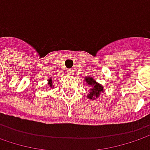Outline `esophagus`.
Wrapping results in <instances>:
<instances>
[{
	"label": "esophagus",
	"mask_w": 150,
	"mask_h": 150,
	"mask_svg": "<svg viewBox=\"0 0 150 150\" xmlns=\"http://www.w3.org/2000/svg\"><path fill=\"white\" fill-rule=\"evenodd\" d=\"M67 72H68V74H69V75H74V70H73L72 69H68V71H67Z\"/></svg>",
	"instance_id": "34e87169"
}]
</instances>
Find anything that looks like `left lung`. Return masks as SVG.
Wrapping results in <instances>:
<instances>
[{
  "instance_id": "obj_1",
  "label": "left lung",
  "mask_w": 150,
  "mask_h": 150,
  "mask_svg": "<svg viewBox=\"0 0 150 150\" xmlns=\"http://www.w3.org/2000/svg\"><path fill=\"white\" fill-rule=\"evenodd\" d=\"M84 81L87 86H90V89H89V93L87 94V98L94 100L98 98H99V96L101 95V93L103 92V86L101 84L98 83L93 77L91 76H86L84 79Z\"/></svg>"
}]
</instances>
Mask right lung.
Here are the masks:
<instances>
[{
    "instance_id": "right-lung-1",
    "label": "right lung",
    "mask_w": 150,
    "mask_h": 150,
    "mask_svg": "<svg viewBox=\"0 0 150 150\" xmlns=\"http://www.w3.org/2000/svg\"><path fill=\"white\" fill-rule=\"evenodd\" d=\"M48 85L50 87H52V78H50L48 80Z\"/></svg>"
}]
</instances>
